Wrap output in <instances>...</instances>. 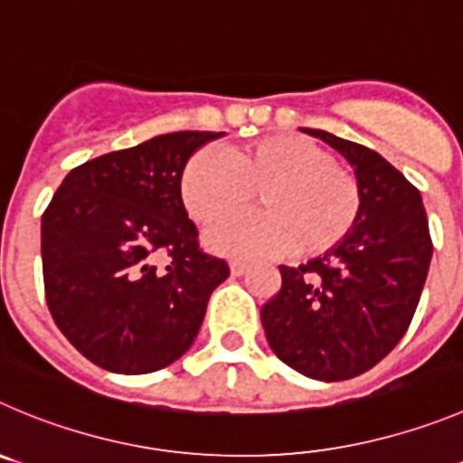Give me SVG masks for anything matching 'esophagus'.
<instances>
[{"label":"esophagus","mask_w":463,"mask_h":463,"mask_svg":"<svg viewBox=\"0 0 463 463\" xmlns=\"http://www.w3.org/2000/svg\"><path fill=\"white\" fill-rule=\"evenodd\" d=\"M246 269H249V265H246V262H241V260H231V274H232V276H241Z\"/></svg>","instance_id":"obj_1"}]
</instances>
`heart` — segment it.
I'll return each instance as SVG.
<instances>
[{
	"mask_svg": "<svg viewBox=\"0 0 463 463\" xmlns=\"http://www.w3.org/2000/svg\"><path fill=\"white\" fill-rule=\"evenodd\" d=\"M262 212L232 217L210 228L207 246L228 256H299L331 251L356 226L361 187L331 153L297 134H271L226 153L203 148L180 178L189 217L214 223L251 203Z\"/></svg>",
	"mask_w": 463,
	"mask_h": 463,
	"instance_id": "obj_1",
	"label": "heart"
}]
</instances>
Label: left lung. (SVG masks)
Listing matches in <instances>:
<instances>
[{"mask_svg": "<svg viewBox=\"0 0 463 463\" xmlns=\"http://www.w3.org/2000/svg\"><path fill=\"white\" fill-rule=\"evenodd\" d=\"M354 166L361 214L347 237L306 265H280L262 306L267 343L297 373L343 382L374 368L407 334L431 260L420 192L374 150L304 129Z\"/></svg>", "mask_w": 463, "mask_h": 463, "instance_id": "obj_1", "label": "left lung"}]
</instances>
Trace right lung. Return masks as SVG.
Returning a JSON list of instances; mask_svg holds the SVG:
<instances>
[{"label": "right lung", "mask_w": 463, "mask_h": 463, "mask_svg": "<svg viewBox=\"0 0 463 463\" xmlns=\"http://www.w3.org/2000/svg\"><path fill=\"white\" fill-rule=\"evenodd\" d=\"M223 132L159 134L72 168L43 212L45 299L90 363L146 374L196 340L226 260L207 256L184 210L189 157Z\"/></svg>", "instance_id": "add662e5"}]
</instances>
